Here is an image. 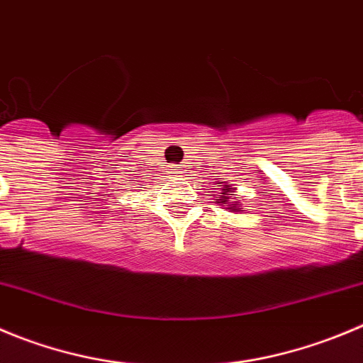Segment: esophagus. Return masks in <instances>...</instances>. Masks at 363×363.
<instances>
[{"instance_id": "esophagus-1", "label": "esophagus", "mask_w": 363, "mask_h": 363, "mask_svg": "<svg viewBox=\"0 0 363 363\" xmlns=\"http://www.w3.org/2000/svg\"><path fill=\"white\" fill-rule=\"evenodd\" d=\"M175 174H184V170H182V166H175Z\"/></svg>"}]
</instances>
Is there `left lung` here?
Masks as SVG:
<instances>
[{"label":"left lung","mask_w":363,"mask_h":363,"mask_svg":"<svg viewBox=\"0 0 363 363\" xmlns=\"http://www.w3.org/2000/svg\"><path fill=\"white\" fill-rule=\"evenodd\" d=\"M218 184H222V182H218ZM220 189H222V193H220L218 197L215 199L216 204L223 206V209H229V211H233V213L245 211V209L242 208V202H240V201H231V197H233V195H235L236 188H233L231 184H223V188H220ZM236 199H238V197H236Z\"/></svg>","instance_id":"obj_1"}]
</instances>
